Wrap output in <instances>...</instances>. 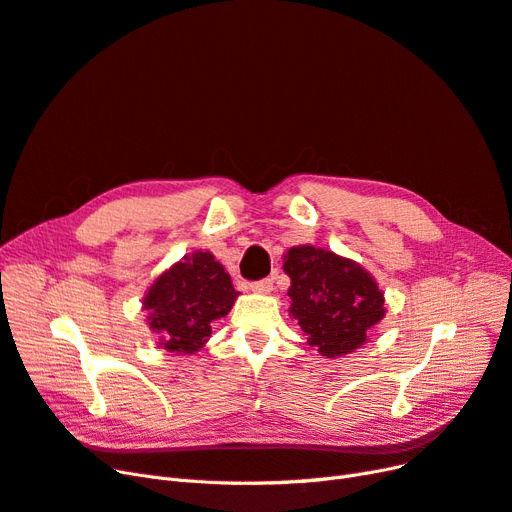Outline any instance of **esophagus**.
Here are the masks:
<instances>
[{
	"mask_svg": "<svg viewBox=\"0 0 512 512\" xmlns=\"http://www.w3.org/2000/svg\"><path fill=\"white\" fill-rule=\"evenodd\" d=\"M252 290L254 292H271L273 290V280H271V277H265V280H258V282H254L252 284Z\"/></svg>",
	"mask_w": 512,
	"mask_h": 512,
	"instance_id": "1",
	"label": "esophagus"
}]
</instances>
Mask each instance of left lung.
I'll use <instances>...</instances> for the list:
<instances>
[{
    "instance_id": "1",
    "label": "left lung",
    "mask_w": 512,
    "mask_h": 512,
    "mask_svg": "<svg viewBox=\"0 0 512 512\" xmlns=\"http://www.w3.org/2000/svg\"><path fill=\"white\" fill-rule=\"evenodd\" d=\"M284 271L290 275V314L307 344L329 359L363 346L367 331L384 318L382 290L348 258L299 245L288 250Z\"/></svg>"
}]
</instances>
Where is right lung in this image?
<instances>
[{
    "mask_svg": "<svg viewBox=\"0 0 512 512\" xmlns=\"http://www.w3.org/2000/svg\"><path fill=\"white\" fill-rule=\"evenodd\" d=\"M230 275L211 252H194L162 273L143 301L149 327L168 352L203 348L211 324L224 318L237 299Z\"/></svg>",
    "mask_w": 512,
    "mask_h": 512,
    "instance_id": "add662e5",
    "label": "right lung"
}]
</instances>
